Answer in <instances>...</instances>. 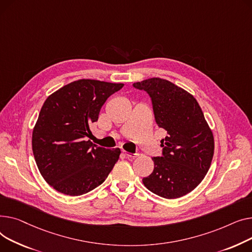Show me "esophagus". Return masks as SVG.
Here are the masks:
<instances>
[{
  "mask_svg": "<svg viewBox=\"0 0 252 252\" xmlns=\"http://www.w3.org/2000/svg\"><path fill=\"white\" fill-rule=\"evenodd\" d=\"M124 155L127 157V158H137L138 157V153H134V154H131V153H128V152H123Z\"/></svg>",
  "mask_w": 252,
  "mask_h": 252,
  "instance_id": "esophagus-1",
  "label": "esophagus"
}]
</instances>
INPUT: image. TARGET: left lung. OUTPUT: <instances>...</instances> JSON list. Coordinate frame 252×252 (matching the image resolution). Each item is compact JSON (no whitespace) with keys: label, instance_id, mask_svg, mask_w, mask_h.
I'll list each match as a JSON object with an SVG mask.
<instances>
[{"label":"left lung","instance_id":"1","mask_svg":"<svg viewBox=\"0 0 252 252\" xmlns=\"http://www.w3.org/2000/svg\"><path fill=\"white\" fill-rule=\"evenodd\" d=\"M150 95L158 127L168 135L161 139V157L153 158V173L144 186L164 198H178L193 190L208 173L215 142L197 100L174 83L150 78L133 83Z\"/></svg>","mask_w":252,"mask_h":252}]
</instances>
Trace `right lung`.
I'll return each instance as SVG.
<instances>
[{
	"label": "right lung",
	"mask_w": 252,
	"mask_h": 252,
	"mask_svg": "<svg viewBox=\"0 0 252 252\" xmlns=\"http://www.w3.org/2000/svg\"><path fill=\"white\" fill-rule=\"evenodd\" d=\"M123 85L81 79L44 101L32 132V152L43 179L57 191L78 196L107 179L121 151L99 147L86 137L103 103Z\"/></svg>",
	"instance_id": "add662e5"
}]
</instances>
